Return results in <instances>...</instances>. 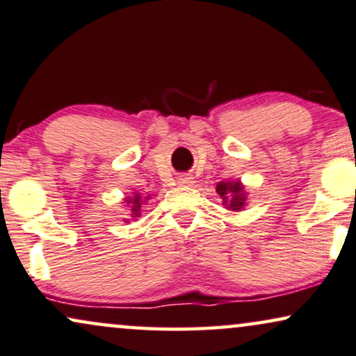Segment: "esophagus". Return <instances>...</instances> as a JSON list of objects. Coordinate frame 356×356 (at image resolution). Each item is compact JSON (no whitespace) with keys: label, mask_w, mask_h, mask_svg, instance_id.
<instances>
[{"label":"esophagus","mask_w":356,"mask_h":356,"mask_svg":"<svg viewBox=\"0 0 356 356\" xmlns=\"http://www.w3.org/2000/svg\"><path fill=\"white\" fill-rule=\"evenodd\" d=\"M179 184H181V186H191L192 177H186V175H184V177L179 179Z\"/></svg>","instance_id":"34e87169"}]
</instances>
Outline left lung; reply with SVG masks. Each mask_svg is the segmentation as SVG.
Listing matches in <instances>:
<instances>
[{"mask_svg": "<svg viewBox=\"0 0 356 356\" xmlns=\"http://www.w3.org/2000/svg\"><path fill=\"white\" fill-rule=\"evenodd\" d=\"M217 192L232 210H241L243 205H245L246 193L243 191L240 182H220L217 186Z\"/></svg>", "mask_w": 356, "mask_h": 356, "instance_id": "left-lung-1", "label": "left lung"}]
</instances>
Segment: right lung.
<instances>
[{"label": "right lung", "mask_w": 356, "mask_h": 356, "mask_svg": "<svg viewBox=\"0 0 356 356\" xmlns=\"http://www.w3.org/2000/svg\"><path fill=\"white\" fill-rule=\"evenodd\" d=\"M128 202L129 205H131V211H133V217L136 218V217H139V211H141V205H143V200H141V195H139V193H134V197L131 199V197H128Z\"/></svg>", "instance_id": "1"}]
</instances>
